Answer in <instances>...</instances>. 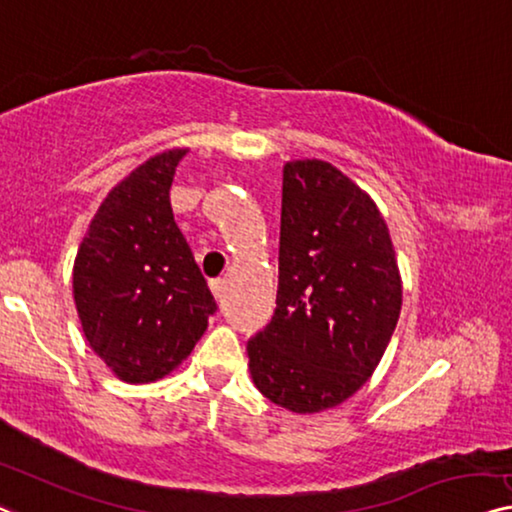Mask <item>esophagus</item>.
Returning a JSON list of instances; mask_svg holds the SVG:
<instances>
[{
	"label": "esophagus",
	"mask_w": 512,
	"mask_h": 512,
	"mask_svg": "<svg viewBox=\"0 0 512 512\" xmlns=\"http://www.w3.org/2000/svg\"><path fill=\"white\" fill-rule=\"evenodd\" d=\"M225 289H227V282L225 280H211V292H213V296H216V301H223V296H225Z\"/></svg>",
	"instance_id": "esophagus-1"
}]
</instances>
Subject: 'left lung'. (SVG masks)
I'll return each instance as SVG.
<instances>
[{"instance_id":"left-lung-1","label":"left lung","mask_w":512,"mask_h":512,"mask_svg":"<svg viewBox=\"0 0 512 512\" xmlns=\"http://www.w3.org/2000/svg\"><path fill=\"white\" fill-rule=\"evenodd\" d=\"M400 308L398 259L372 197L326 160L285 163L276 312L248 340L259 393L294 414L338 407L372 377Z\"/></svg>"}]
</instances>
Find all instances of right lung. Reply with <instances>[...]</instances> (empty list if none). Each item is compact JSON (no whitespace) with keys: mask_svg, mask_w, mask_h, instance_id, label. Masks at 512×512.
<instances>
[{"mask_svg":"<svg viewBox=\"0 0 512 512\" xmlns=\"http://www.w3.org/2000/svg\"><path fill=\"white\" fill-rule=\"evenodd\" d=\"M186 151L151 156L119 181L75 255L73 299L82 331L126 384H149L177 370L216 312L170 204Z\"/></svg>","mask_w":512,"mask_h":512,"instance_id":"obj_1","label":"right lung"}]
</instances>
